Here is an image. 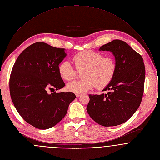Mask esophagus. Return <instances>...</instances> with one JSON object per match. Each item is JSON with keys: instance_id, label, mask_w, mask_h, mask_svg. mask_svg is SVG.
Instances as JSON below:
<instances>
[{"instance_id": "1", "label": "esophagus", "mask_w": 160, "mask_h": 160, "mask_svg": "<svg viewBox=\"0 0 160 160\" xmlns=\"http://www.w3.org/2000/svg\"><path fill=\"white\" fill-rule=\"evenodd\" d=\"M75 95H76V96L77 97H80V96L82 95L81 93H75Z\"/></svg>"}]
</instances>
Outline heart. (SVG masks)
I'll return each instance as SVG.
<instances>
[{
  "mask_svg": "<svg viewBox=\"0 0 160 160\" xmlns=\"http://www.w3.org/2000/svg\"><path fill=\"white\" fill-rule=\"evenodd\" d=\"M73 62L78 71H82L83 79L69 82L67 88L75 93H82L96 87L103 89L113 80L116 63L112 56L103 57L102 54L93 50L82 51L73 57ZM60 76L65 81L72 80L76 71L68 60H64L58 67Z\"/></svg>",
  "mask_w": 160,
  "mask_h": 160,
  "instance_id": "heart-1",
  "label": "heart"
}]
</instances>
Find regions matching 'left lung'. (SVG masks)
Listing matches in <instances>:
<instances>
[{
  "instance_id": "obj_1",
  "label": "left lung",
  "mask_w": 160,
  "mask_h": 160,
  "mask_svg": "<svg viewBox=\"0 0 160 160\" xmlns=\"http://www.w3.org/2000/svg\"><path fill=\"white\" fill-rule=\"evenodd\" d=\"M99 50L111 52L116 63L112 82L100 95H89L87 112L103 126H115L127 121L139 107L143 93L145 69L142 56L125 42L116 39Z\"/></svg>"
}]
</instances>
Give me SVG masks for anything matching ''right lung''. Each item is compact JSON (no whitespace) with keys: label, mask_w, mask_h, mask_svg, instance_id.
I'll list each match as a JSON object with an SVG mask.
<instances>
[{"label":"right lung","mask_w":160,"mask_h":160,"mask_svg":"<svg viewBox=\"0 0 160 160\" xmlns=\"http://www.w3.org/2000/svg\"><path fill=\"white\" fill-rule=\"evenodd\" d=\"M66 56L65 48L38 42L24 49L13 67L10 78L12 102L24 120L39 129L58 124L76 98L71 92H47L48 89L57 91L65 86L58 67Z\"/></svg>","instance_id":"1"}]
</instances>
